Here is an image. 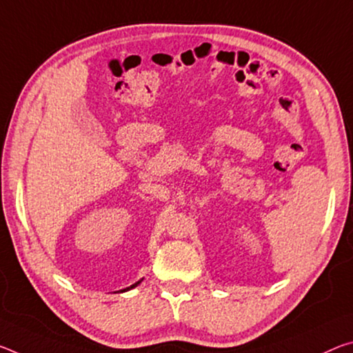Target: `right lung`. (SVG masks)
I'll use <instances>...</instances> for the list:
<instances>
[{"instance_id": "add662e5", "label": "right lung", "mask_w": 353, "mask_h": 353, "mask_svg": "<svg viewBox=\"0 0 353 353\" xmlns=\"http://www.w3.org/2000/svg\"><path fill=\"white\" fill-rule=\"evenodd\" d=\"M139 283H141V279H139V281H137L135 284H132V286H130V288H127V289H124V290H122V292H125V290H130V289H133V288H137Z\"/></svg>"}]
</instances>
